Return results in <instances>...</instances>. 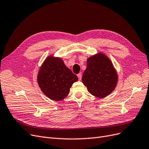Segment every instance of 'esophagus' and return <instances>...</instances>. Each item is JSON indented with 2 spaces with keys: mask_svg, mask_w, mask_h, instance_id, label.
<instances>
[{
  "mask_svg": "<svg viewBox=\"0 0 149 149\" xmlns=\"http://www.w3.org/2000/svg\"><path fill=\"white\" fill-rule=\"evenodd\" d=\"M77 76H78V77L79 80H81V79H82V74H81V73H79V74H77Z\"/></svg>",
  "mask_w": 149,
  "mask_h": 149,
  "instance_id": "34e87169",
  "label": "esophagus"
}]
</instances>
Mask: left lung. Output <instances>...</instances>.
I'll return each instance as SVG.
<instances>
[{
	"label": "left lung",
	"instance_id": "obj_1",
	"mask_svg": "<svg viewBox=\"0 0 149 149\" xmlns=\"http://www.w3.org/2000/svg\"><path fill=\"white\" fill-rule=\"evenodd\" d=\"M82 81L91 94L103 99L116 88L118 75L111 60L100 52L87 59Z\"/></svg>",
	"mask_w": 149,
	"mask_h": 149
}]
</instances>
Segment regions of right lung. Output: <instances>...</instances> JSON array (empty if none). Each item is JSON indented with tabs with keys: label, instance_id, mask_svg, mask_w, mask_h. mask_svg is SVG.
<instances>
[{
	"label": "right lung",
	"instance_id": "right-lung-1",
	"mask_svg": "<svg viewBox=\"0 0 149 149\" xmlns=\"http://www.w3.org/2000/svg\"><path fill=\"white\" fill-rule=\"evenodd\" d=\"M78 80L60 57L50 55L39 70L37 81L43 93L50 99L60 101L70 93L71 87Z\"/></svg>",
	"mask_w": 149,
	"mask_h": 149
}]
</instances>
